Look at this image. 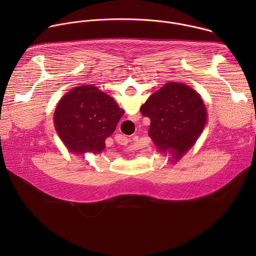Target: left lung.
I'll use <instances>...</instances> for the list:
<instances>
[{
  "instance_id": "1",
  "label": "left lung",
  "mask_w": 256,
  "mask_h": 256,
  "mask_svg": "<svg viewBox=\"0 0 256 256\" xmlns=\"http://www.w3.org/2000/svg\"><path fill=\"white\" fill-rule=\"evenodd\" d=\"M151 120L149 136L161 151L174 150L179 159L188 151L206 124V106L190 87L170 82L153 93L140 107Z\"/></svg>"
}]
</instances>
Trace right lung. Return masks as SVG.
I'll return each instance as SVG.
<instances>
[{
  "label": "right lung",
  "instance_id": "right-lung-1",
  "mask_svg": "<svg viewBox=\"0 0 256 256\" xmlns=\"http://www.w3.org/2000/svg\"><path fill=\"white\" fill-rule=\"evenodd\" d=\"M124 114L112 97L94 86L84 85L75 87L58 102L54 124L72 152L99 153Z\"/></svg>",
  "mask_w": 256,
  "mask_h": 256
}]
</instances>
